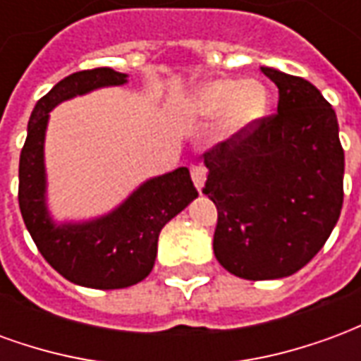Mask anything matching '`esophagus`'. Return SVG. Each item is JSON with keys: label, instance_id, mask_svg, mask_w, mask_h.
<instances>
[{"label": "esophagus", "instance_id": "obj_1", "mask_svg": "<svg viewBox=\"0 0 361 361\" xmlns=\"http://www.w3.org/2000/svg\"><path fill=\"white\" fill-rule=\"evenodd\" d=\"M189 172H191V180L195 183V188L201 191V188L204 185V180H207V168L203 164H191Z\"/></svg>", "mask_w": 361, "mask_h": 361}]
</instances>
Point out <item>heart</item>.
<instances>
[{"label": "heart", "instance_id": "heart-1", "mask_svg": "<svg viewBox=\"0 0 361 361\" xmlns=\"http://www.w3.org/2000/svg\"><path fill=\"white\" fill-rule=\"evenodd\" d=\"M267 108V90L255 81L219 79L203 85L191 100V110L203 118L226 114V126L240 131L255 123Z\"/></svg>", "mask_w": 361, "mask_h": 361}]
</instances>
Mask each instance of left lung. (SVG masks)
I'll return each mask as SVG.
<instances>
[{"mask_svg": "<svg viewBox=\"0 0 361 361\" xmlns=\"http://www.w3.org/2000/svg\"><path fill=\"white\" fill-rule=\"evenodd\" d=\"M276 111L204 152L203 193L219 211L212 250L245 280L290 276L315 257L341 216L344 150L333 106L310 81L263 67Z\"/></svg>", "mask_w": 361, "mask_h": 361, "instance_id": "1", "label": "left lung"}]
</instances>
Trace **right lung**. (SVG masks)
I'll list each match as a JSON object with an SVG mask.
<instances>
[{
    "instance_id": "1",
    "label": "right lung",
    "mask_w": 361,
    "mask_h": 361,
    "mask_svg": "<svg viewBox=\"0 0 361 361\" xmlns=\"http://www.w3.org/2000/svg\"><path fill=\"white\" fill-rule=\"evenodd\" d=\"M126 73L110 67L85 69L59 81L36 102L19 160V209L36 247L63 279L79 286L116 290L149 276L160 230L199 193L188 168L147 181L126 203L100 220L54 226L44 204V133L48 114L67 98L98 87L123 85Z\"/></svg>"
}]
</instances>
